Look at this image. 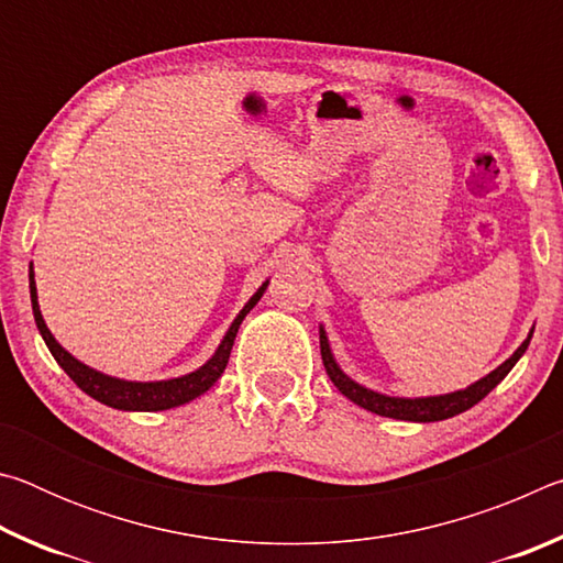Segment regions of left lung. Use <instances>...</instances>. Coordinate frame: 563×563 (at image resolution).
<instances>
[{
  "label": "left lung",
  "instance_id": "1",
  "mask_svg": "<svg viewBox=\"0 0 563 563\" xmlns=\"http://www.w3.org/2000/svg\"><path fill=\"white\" fill-rule=\"evenodd\" d=\"M531 335L521 342V347L514 352V355L499 365L494 373H489L479 383H474L472 387L460 389V393L452 395H440V397H419V399H405V397H387V395H377L373 389L360 387L357 383H352L347 375H342V369L335 365V360L330 355L325 332L320 330V355H322V365H325V373L332 379L342 395L352 402L369 409V412L383 415V417H393V419H407V422H440V419H450L454 415L464 412V409L474 407L479 399L487 397L494 387H497L504 377L509 375V369L517 365V360L523 355V350L529 347Z\"/></svg>",
  "mask_w": 563,
  "mask_h": 563
}]
</instances>
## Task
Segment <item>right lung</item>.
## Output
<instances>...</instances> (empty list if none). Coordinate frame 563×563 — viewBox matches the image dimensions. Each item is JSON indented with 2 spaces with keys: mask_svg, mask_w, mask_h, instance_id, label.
<instances>
[{
  "mask_svg": "<svg viewBox=\"0 0 563 563\" xmlns=\"http://www.w3.org/2000/svg\"><path fill=\"white\" fill-rule=\"evenodd\" d=\"M265 288H268V283H263V288L255 292L251 300H247V305L241 310V316L233 320L231 330L225 332L221 347L216 350V355L208 360L201 369H196V373L184 375V377H176V379H164V383H126V379L101 375V373H97V369L81 365L79 360H74L69 352H66L59 342L54 340L49 328L44 325L40 302H36L34 273L30 271V292H32L34 320H36V328H40L46 347H49L54 360L59 362L64 373L74 379L76 387H81L89 397L99 399L101 405H109L113 409H133V412H158V409L186 405V402H190V399L201 397L206 389H211L216 385V379L223 375V369L228 365V357H231L238 328H241V322L247 312L253 310V305L261 300Z\"/></svg>",
  "mask_w": 563,
  "mask_h": 563,
  "instance_id": "obj_1",
  "label": "right lung"
}]
</instances>
